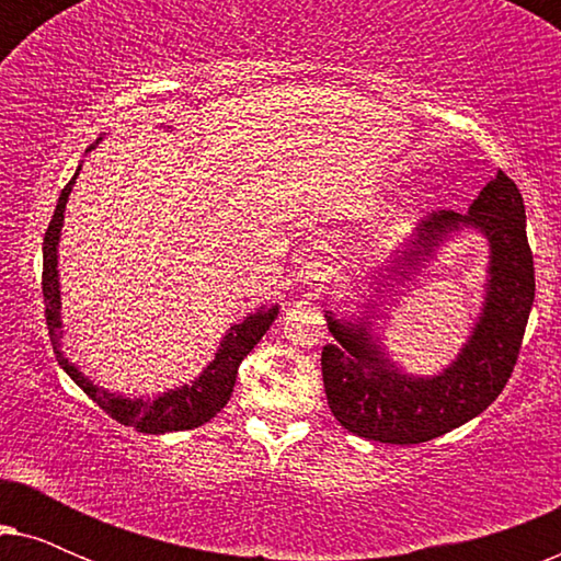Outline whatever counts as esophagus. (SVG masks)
<instances>
[{
  "instance_id": "34e87169",
  "label": "esophagus",
  "mask_w": 561,
  "mask_h": 561,
  "mask_svg": "<svg viewBox=\"0 0 561 561\" xmlns=\"http://www.w3.org/2000/svg\"><path fill=\"white\" fill-rule=\"evenodd\" d=\"M329 271H332V267H329L324 260L311 257L309 263H304V267H301L304 286H309L311 290H321L329 283Z\"/></svg>"
}]
</instances>
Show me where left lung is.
I'll return each mask as SVG.
<instances>
[{"label":"left lung","mask_w":561,"mask_h":561,"mask_svg":"<svg viewBox=\"0 0 561 561\" xmlns=\"http://www.w3.org/2000/svg\"><path fill=\"white\" fill-rule=\"evenodd\" d=\"M474 227L490 242L485 304L470 340L442 375L411 378L370 340L365 321L347 324L329 313L336 344L321 352L329 409L347 432L382 444H421L467 424L501 396L518 359L534 306V255L526 237V206L503 171L480 191L470 211H439L421 221L398 250L396 273L428 263L439 242Z\"/></svg>","instance_id":"left-lung-1"}]
</instances>
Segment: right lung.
Wrapping results in <instances>:
<instances>
[{
  "mask_svg": "<svg viewBox=\"0 0 561 561\" xmlns=\"http://www.w3.org/2000/svg\"><path fill=\"white\" fill-rule=\"evenodd\" d=\"M94 148V145H91ZM89 148V150H91ZM81 171V165H79ZM66 183L60 191L58 206L53 211V219L48 229H45L43 240V304H45V324H48L50 344L56 352L58 365L71 375V380L94 401L104 413L117 419L119 424L133 426L142 434H165V432H186V428H196L206 424V421L217 416L225 409L229 396H232L237 370H240L242 359L250 355L252 347L263 340V334L271 329V324L278 317V306L273 309H260L250 313L242 324H234L221 340V347L217 350V357L206 365V370L191 380L188 386H181L175 390L158 398H125L114 396L110 390H102L94 386L87 375L79 373V367L68 363V357L60 352V290H58V240L60 227H64V211L68 194H71L76 175Z\"/></svg>",
  "mask_w": 561,
  "mask_h": 561,
  "instance_id": "right-lung-1",
  "label": "right lung"
}]
</instances>
